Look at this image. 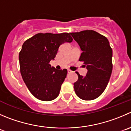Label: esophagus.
<instances>
[{"mask_svg":"<svg viewBox=\"0 0 131 131\" xmlns=\"http://www.w3.org/2000/svg\"><path fill=\"white\" fill-rule=\"evenodd\" d=\"M68 73H72V71L71 70H70V69H68Z\"/></svg>","mask_w":131,"mask_h":131,"instance_id":"34e87169","label":"esophagus"}]
</instances>
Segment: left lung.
<instances>
[{
    "label": "left lung",
    "instance_id": "1",
    "mask_svg": "<svg viewBox=\"0 0 131 131\" xmlns=\"http://www.w3.org/2000/svg\"><path fill=\"white\" fill-rule=\"evenodd\" d=\"M80 47L79 61L86 66L88 73L83 77L78 72L74 83L77 95L83 100L96 99L104 91L113 70V51L107 38L93 30L70 33Z\"/></svg>",
    "mask_w": 131,
    "mask_h": 131
}]
</instances>
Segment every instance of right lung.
Returning <instances> with one entry per match:
<instances>
[{"label": "right lung", "instance_id": "right-lung-1", "mask_svg": "<svg viewBox=\"0 0 131 131\" xmlns=\"http://www.w3.org/2000/svg\"><path fill=\"white\" fill-rule=\"evenodd\" d=\"M72 41L68 33H40L24 42L19 53L20 70L27 88L37 99L51 101L59 94L68 70H57L49 62L61 44Z\"/></svg>", "mask_w": 131, "mask_h": 131}]
</instances>
